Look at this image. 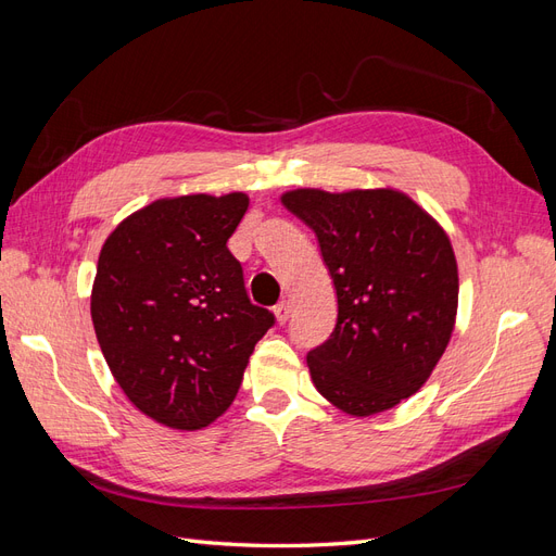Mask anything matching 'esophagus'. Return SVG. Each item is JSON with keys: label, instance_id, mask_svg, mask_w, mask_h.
<instances>
[{"label": "esophagus", "instance_id": "34e87169", "mask_svg": "<svg viewBox=\"0 0 556 556\" xmlns=\"http://www.w3.org/2000/svg\"><path fill=\"white\" fill-rule=\"evenodd\" d=\"M274 313H276V317H278V323L285 325V323H288V319H290V315H292V301H290V299L278 301V304L274 306Z\"/></svg>", "mask_w": 556, "mask_h": 556}]
</instances>
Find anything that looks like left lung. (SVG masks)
I'll use <instances>...</instances> for the list:
<instances>
[{"mask_svg": "<svg viewBox=\"0 0 556 556\" xmlns=\"http://www.w3.org/2000/svg\"><path fill=\"white\" fill-rule=\"evenodd\" d=\"M282 206L315 231L339 304L331 336L306 357L317 392L357 417L394 408L450 343L459 301L450 239L396 190H292Z\"/></svg>", "mask_w": 556, "mask_h": 556, "instance_id": "1", "label": "left lung"}]
</instances>
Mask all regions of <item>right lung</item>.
<instances>
[{
    "label": "right lung",
    "instance_id": "add662e5",
    "mask_svg": "<svg viewBox=\"0 0 556 556\" xmlns=\"http://www.w3.org/2000/svg\"><path fill=\"white\" fill-rule=\"evenodd\" d=\"M250 199H160L113 229L99 252L92 325L113 378L155 422L194 431L237 396L248 359L276 325L250 304L227 241Z\"/></svg>",
    "mask_w": 556,
    "mask_h": 556
}]
</instances>
